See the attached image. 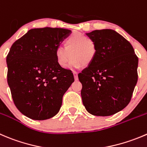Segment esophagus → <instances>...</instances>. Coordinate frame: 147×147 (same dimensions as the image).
Listing matches in <instances>:
<instances>
[{"instance_id": "obj_1", "label": "esophagus", "mask_w": 147, "mask_h": 147, "mask_svg": "<svg viewBox=\"0 0 147 147\" xmlns=\"http://www.w3.org/2000/svg\"><path fill=\"white\" fill-rule=\"evenodd\" d=\"M73 75H74V78H75V80H78V72L76 71H73Z\"/></svg>"}]
</instances>
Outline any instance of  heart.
Returning <instances> with one entry per match:
<instances>
[{
    "label": "heart",
    "instance_id": "b5f03b06",
    "mask_svg": "<svg viewBox=\"0 0 147 147\" xmlns=\"http://www.w3.org/2000/svg\"><path fill=\"white\" fill-rule=\"evenodd\" d=\"M96 54V44L91 38L80 34H74L65 41V48L57 49L55 56L57 62L62 67H67L70 57L72 58L71 66L79 67L81 65L83 67L89 65Z\"/></svg>",
    "mask_w": 147,
    "mask_h": 147
}]
</instances>
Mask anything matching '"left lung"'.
<instances>
[{"label":"left lung","mask_w":147,"mask_h":147,"mask_svg":"<svg viewBox=\"0 0 147 147\" xmlns=\"http://www.w3.org/2000/svg\"><path fill=\"white\" fill-rule=\"evenodd\" d=\"M87 35L96 44L97 54L78 75L82 102L92 115L111 116L131 101L139 59L130 42L113 30H95Z\"/></svg>","instance_id":"8db88e82"}]
</instances>
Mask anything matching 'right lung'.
Segmentation results:
<instances>
[{
    "label": "right lung",
    "mask_w": 147,
    "mask_h": 147,
    "mask_svg": "<svg viewBox=\"0 0 147 147\" xmlns=\"http://www.w3.org/2000/svg\"><path fill=\"white\" fill-rule=\"evenodd\" d=\"M71 30L45 27L29 30L16 41L6 57L7 81L22 114L45 120L59 112L73 74L56 60L57 49Z\"/></svg>",
    "instance_id": "1"
}]
</instances>
